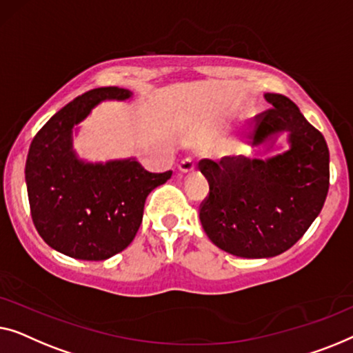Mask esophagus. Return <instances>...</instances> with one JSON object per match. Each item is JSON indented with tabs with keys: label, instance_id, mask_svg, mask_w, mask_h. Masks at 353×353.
Here are the masks:
<instances>
[{
	"label": "esophagus",
	"instance_id": "esophagus-1",
	"mask_svg": "<svg viewBox=\"0 0 353 353\" xmlns=\"http://www.w3.org/2000/svg\"><path fill=\"white\" fill-rule=\"evenodd\" d=\"M193 170H195V161H193L192 158H185V160H182L181 165H179V172H181V174H190Z\"/></svg>",
	"mask_w": 353,
	"mask_h": 353
}]
</instances>
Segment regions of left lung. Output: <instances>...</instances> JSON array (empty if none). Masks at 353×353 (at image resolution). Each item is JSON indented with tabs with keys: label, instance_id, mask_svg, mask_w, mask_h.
I'll list each match as a JSON object with an SVG mask.
<instances>
[{
	"label": "left lung",
	"instance_id": "1",
	"mask_svg": "<svg viewBox=\"0 0 353 353\" xmlns=\"http://www.w3.org/2000/svg\"><path fill=\"white\" fill-rule=\"evenodd\" d=\"M264 97L272 107L256 115L254 145L288 132L290 150L267 160L240 155L198 163L210 182L200 205L206 235L222 251L248 259L290 250L320 214L330 188L323 134L286 96Z\"/></svg>",
	"mask_w": 353,
	"mask_h": 353
}]
</instances>
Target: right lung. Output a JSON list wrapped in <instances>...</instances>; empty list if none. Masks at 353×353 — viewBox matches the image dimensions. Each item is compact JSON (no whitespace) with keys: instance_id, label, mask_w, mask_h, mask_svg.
I'll use <instances>...</instances> for the list:
<instances>
[{"instance_id":"1","label":"right lung","mask_w":353,"mask_h":353,"mask_svg":"<svg viewBox=\"0 0 353 353\" xmlns=\"http://www.w3.org/2000/svg\"><path fill=\"white\" fill-rule=\"evenodd\" d=\"M129 89L96 88L73 99L30 143L26 182L30 212L39 236L73 259L103 261L131 245L143 205L172 171L148 172L128 160L84 163L72 147V132L102 101H126Z\"/></svg>"}]
</instances>
